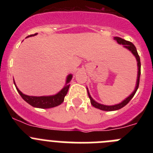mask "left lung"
<instances>
[{
	"mask_svg": "<svg viewBox=\"0 0 153 153\" xmlns=\"http://www.w3.org/2000/svg\"><path fill=\"white\" fill-rule=\"evenodd\" d=\"M114 40H116L117 41L119 44H122L123 46V47L126 48L127 50H129L132 54L134 55L136 59V61H137V67H138V73H137V79H136V87H135L134 91L131 93L130 95L128 97L124 100L123 101H122L121 102L118 104H115V105H112V106H106V105H103V104L99 103L97 101H95L92 98V97L90 96V92H89L88 88L86 87L87 89V93H88L89 98L90 100V102L93 105V106H94L95 108H97L99 109H101V110H104V111H114V110H118V109H121L123 106H125L129 101L131 100V99L134 97L135 93H136L138 90V87H139V84H140V74H141V63H140V58L139 54H138L137 51H136V47L134 46V44L131 43L129 41H127V40H124V39L120 38V37H118V36H115Z\"/></svg>",
	"mask_w": 153,
	"mask_h": 153,
	"instance_id": "8db88e82",
	"label": "left lung"
}]
</instances>
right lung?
<instances>
[{
  "mask_svg": "<svg viewBox=\"0 0 153 153\" xmlns=\"http://www.w3.org/2000/svg\"><path fill=\"white\" fill-rule=\"evenodd\" d=\"M36 34H37V33L30 35V36H35V35ZM72 78V74H69V75L67 76L65 86H63V88L62 89L60 92H58L56 94L51 96H42V97H33V96L25 95V94H24L21 90L17 88L14 80H13V83H14L16 89H17L19 94H20V95L21 96V97L24 99V100L26 101V102H27V103H29L30 106L36 108H40V109H49V108H53L55 107V106H59V105H60V104L63 102L65 96L67 95V93L69 90V87H70L69 83L71 81Z\"/></svg>",
  "mask_w": 153,
  "mask_h": 153,
  "instance_id": "obj_1",
  "label": "right lung"
}]
</instances>
